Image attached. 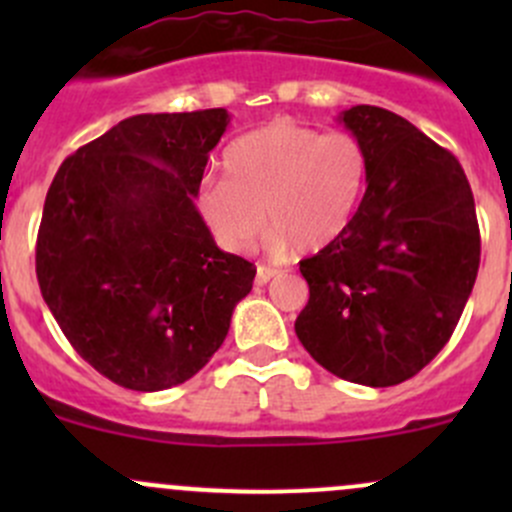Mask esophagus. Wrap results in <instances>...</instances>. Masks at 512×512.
Wrapping results in <instances>:
<instances>
[{"label": "esophagus", "mask_w": 512, "mask_h": 512, "mask_svg": "<svg viewBox=\"0 0 512 512\" xmlns=\"http://www.w3.org/2000/svg\"><path fill=\"white\" fill-rule=\"evenodd\" d=\"M277 275V270H272V267H265V265H260L257 267V275H255V285L257 287H262V285H267V282L272 280V277Z\"/></svg>", "instance_id": "1"}]
</instances>
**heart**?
I'll list each match as a JSON object with an SVG mask.
<instances>
[{"instance_id": "obj_1", "label": "heart", "mask_w": 512, "mask_h": 512, "mask_svg": "<svg viewBox=\"0 0 512 512\" xmlns=\"http://www.w3.org/2000/svg\"><path fill=\"white\" fill-rule=\"evenodd\" d=\"M225 178L200 190V213L227 250H247L265 227L280 252H319L352 223L369 158L352 133L275 121L227 146Z\"/></svg>"}]
</instances>
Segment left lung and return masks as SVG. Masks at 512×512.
Listing matches in <instances>:
<instances>
[{
    "label": "left lung",
    "mask_w": 512,
    "mask_h": 512,
    "mask_svg": "<svg viewBox=\"0 0 512 512\" xmlns=\"http://www.w3.org/2000/svg\"><path fill=\"white\" fill-rule=\"evenodd\" d=\"M337 121L369 158L366 193L342 237L299 262L294 332L334 376L381 389L451 339L480 265L476 203L456 156L406 118L352 106Z\"/></svg>",
    "instance_id": "8db88e82"
}]
</instances>
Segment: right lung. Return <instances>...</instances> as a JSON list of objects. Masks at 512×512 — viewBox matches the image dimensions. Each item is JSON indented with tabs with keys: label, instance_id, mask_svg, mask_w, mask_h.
I'll list each match as a JSON object with an SVG mask.
<instances>
[{
	"label": "right lung",
	"instance_id": "right-lung-1",
	"mask_svg": "<svg viewBox=\"0 0 512 512\" xmlns=\"http://www.w3.org/2000/svg\"><path fill=\"white\" fill-rule=\"evenodd\" d=\"M225 108L141 113L61 163L36 240L41 297L91 366L133 391L198 374L225 342L255 267L195 208Z\"/></svg>",
	"mask_w": 512,
	"mask_h": 512
}]
</instances>
